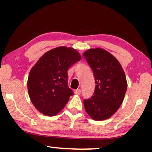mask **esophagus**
<instances>
[{
  "label": "esophagus",
  "mask_w": 152,
  "mask_h": 152,
  "mask_svg": "<svg viewBox=\"0 0 152 152\" xmlns=\"http://www.w3.org/2000/svg\"><path fill=\"white\" fill-rule=\"evenodd\" d=\"M74 93L75 94H77V95H80L81 93V89H76V90L74 91Z\"/></svg>",
  "instance_id": "esophagus-1"
}]
</instances>
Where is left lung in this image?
Instances as JSON below:
<instances>
[{
    "label": "left lung",
    "mask_w": 152,
    "mask_h": 152,
    "mask_svg": "<svg viewBox=\"0 0 152 152\" xmlns=\"http://www.w3.org/2000/svg\"><path fill=\"white\" fill-rule=\"evenodd\" d=\"M84 57L95 76V91L84 99L86 113L93 120H104L113 115L122 104L127 83L119 61L102 48L89 49Z\"/></svg>",
    "instance_id": "obj_1"
}]
</instances>
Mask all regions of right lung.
Returning <instances> with one entry per match:
<instances>
[{"label": "right lung", "instance_id": "1", "mask_svg": "<svg viewBox=\"0 0 152 152\" xmlns=\"http://www.w3.org/2000/svg\"><path fill=\"white\" fill-rule=\"evenodd\" d=\"M80 60L76 50L58 47L45 53L33 66L28 89L31 102L39 111L53 116L64 109L74 94L68 86V70Z\"/></svg>", "mask_w": 152, "mask_h": 152}]
</instances>
